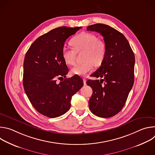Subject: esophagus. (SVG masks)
<instances>
[{
	"instance_id": "34e87169",
	"label": "esophagus",
	"mask_w": 155,
	"mask_h": 155,
	"mask_svg": "<svg viewBox=\"0 0 155 155\" xmlns=\"http://www.w3.org/2000/svg\"><path fill=\"white\" fill-rule=\"evenodd\" d=\"M83 83H84V84L85 85V84H86V80L85 78H83Z\"/></svg>"
}]
</instances>
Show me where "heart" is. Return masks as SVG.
Returning <instances> with one entry per match:
<instances>
[{
    "instance_id": "obj_1",
    "label": "heart",
    "mask_w": 155,
    "mask_h": 155,
    "mask_svg": "<svg viewBox=\"0 0 155 155\" xmlns=\"http://www.w3.org/2000/svg\"><path fill=\"white\" fill-rule=\"evenodd\" d=\"M73 48L64 47L62 49V57L68 65L74 63L77 53L83 51L81 58L83 61L75 64L71 69V73L79 76H84L91 71L93 65H100L105 59L106 54L105 43L98 39L97 37L91 33H81L71 40Z\"/></svg>"
}]
</instances>
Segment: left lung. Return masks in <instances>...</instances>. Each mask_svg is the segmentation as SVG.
I'll return each instance as SVG.
<instances>
[{
    "mask_svg": "<svg viewBox=\"0 0 155 155\" xmlns=\"http://www.w3.org/2000/svg\"><path fill=\"white\" fill-rule=\"evenodd\" d=\"M87 31L100 33L107 48L101 67L91 75L102 79L86 81L93 89L90 109L97 117H112L121 111L133 86L134 54L124 35L112 27L98 23Z\"/></svg>",
    "mask_w": 155,
    "mask_h": 155,
    "instance_id": "obj_1",
    "label": "left lung"
}]
</instances>
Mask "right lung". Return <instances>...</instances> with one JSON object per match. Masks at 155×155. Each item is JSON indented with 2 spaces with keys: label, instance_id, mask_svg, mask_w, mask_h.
<instances>
[{
  "label": "right lung",
  "instance_id": "1",
  "mask_svg": "<svg viewBox=\"0 0 155 155\" xmlns=\"http://www.w3.org/2000/svg\"><path fill=\"white\" fill-rule=\"evenodd\" d=\"M81 28L54 29L37 38L26 54L24 89L33 107L44 116L56 118L65 114L71 108L72 96L83 86V80L77 75L56 82L69 72L62 57L65 41Z\"/></svg>",
  "mask_w": 155,
  "mask_h": 155
}]
</instances>
